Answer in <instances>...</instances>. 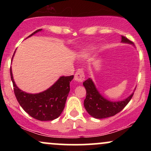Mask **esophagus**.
Wrapping results in <instances>:
<instances>
[{"label": "esophagus", "instance_id": "1", "mask_svg": "<svg viewBox=\"0 0 151 151\" xmlns=\"http://www.w3.org/2000/svg\"><path fill=\"white\" fill-rule=\"evenodd\" d=\"M84 78H85V75H84V71L82 69H79L74 74V80L79 83H81L84 80Z\"/></svg>", "mask_w": 151, "mask_h": 151}]
</instances>
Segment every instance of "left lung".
<instances>
[{"instance_id": "obj_1", "label": "left lung", "mask_w": 151, "mask_h": 151, "mask_svg": "<svg viewBox=\"0 0 151 151\" xmlns=\"http://www.w3.org/2000/svg\"><path fill=\"white\" fill-rule=\"evenodd\" d=\"M121 42L132 44V42L124 36H121ZM83 85L86 91L84 106L88 114L95 119H104L119 113L129 104L133 95V93L123 101H111L100 94L90 78L84 81Z\"/></svg>"}]
</instances>
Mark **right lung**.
<instances>
[{
	"label": "right lung",
	"instance_id": "add662e5",
	"mask_svg": "<svg viewBox=\"0 0 151 151\" xmlns=\"http://www.w3.org/2000/svg\"><path fill=\"white\" fill-rule=\"evenodd\" d=\"M41 30L42 29L35 31L28 37ZM10 71L15 97L25 112L39 121H52L60 116L65 108L66 100L70 91V83L74 78L73 75L61 77L51 87L42 92L28 93L16 86L13 80L11 67Z\"/></svg>",
	"mask_w": 151,
	"mask_h": 151
}]
</instances>
